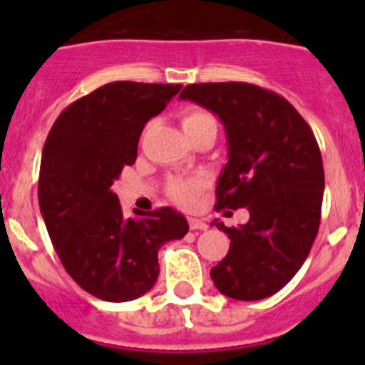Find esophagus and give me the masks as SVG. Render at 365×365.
<instances>
[{
    "label": "esophagus",
    "mask_w": 365,
    "mask_h": 365,
    "mask_svg": "<svg viewBox=\"0 0 365 365\" xmlns=\"http://www.w3.org/2000/svg\"><path fill=\"white\" fill-rule=\"evenodd\" d=\"M188 225H190V230H206V228H208V225H206L202 219H197V217H190Z\"/></svg>",
    "instance_id": "obj_1"
}]
</instances>
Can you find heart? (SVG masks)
Masks as SVG:
<instances>
[{
  "mask_svg": "<svg viewBox=\"0 0 365 365\" xmlns=\"http://www.w3.org/2000/svg\"><path fill=\"white\" fill-rule=\"evenodd\" d=\"M180 124H182V130L186 133V131L195 130V128H201V125L206 124L215 125V120L210 113L205 111V109L186 108L180 115ZM202 186H205V180L199 179V177H188V179L179 177V179L170 180L168 193L179 205H190V202H193V199L197 197V193L201 192Z\"/></svg>",
  "mask_w": 365,
  "mask_h": 365,
  "instance_id": "obj_1",
  "label": "heart"
}]
</instances>
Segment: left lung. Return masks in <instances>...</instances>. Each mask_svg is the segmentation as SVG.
<instances>
[{
    "label": "left lung",
    "mask_w": 365,
    "mask_h": 365,
    "mask_svg": "<svg viewBox=\"0 0 365 365\" xmlns=\"http://www.w3.org/2000/svg\"><path fill=\"white\" fill-rule=\"evenodd\" d=\"M225 125L228 163L215 210L247 208L240 227L212 225L230 250L210 270L221 294L254 302L276 294L307 259L320 227L325 177L314 133L283 96L245 82L192 83L179 95Z\"/></svg>",
    "instance_id": "obj_1"
}]
</instances>
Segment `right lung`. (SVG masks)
Segmentation results:
<instances>
[{
    "label": "right lung",
    "instance_id": "right-lung-1",
    "mask_svg": "<svg viewBox=\"0 0 365 365\" xmlns=\"http://www.w3.org/2000/svg\"><path fill=\"white\" fill-rule=\"evenodd\" d=\"M179 83L111 82L63 109L41 151L38 201L58 257L83 291L106 302L146 294L159 278V250L185 237L177 210L125 217L111 185L137 159L151 117Z\"/></svg>",
    "mask_w": 365,
    "mask_h": 365
}]
</instances>
